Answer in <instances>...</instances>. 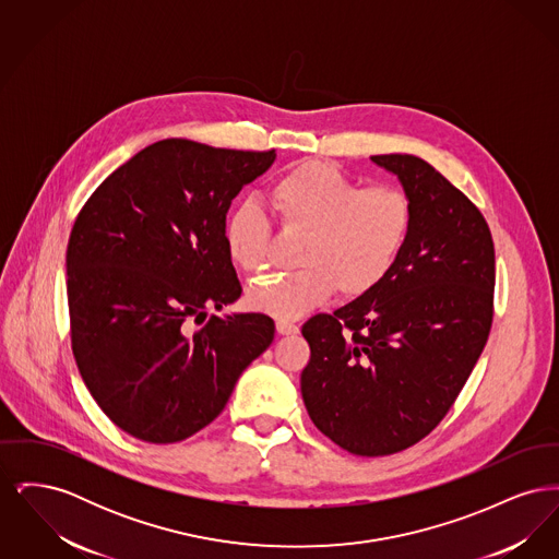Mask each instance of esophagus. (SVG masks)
<instances>
[{
  "label": "esophagus",
  "mask_w": 559,
  "mask_h": 559,
  "mask_svg": "<svg viewBox=\"0 0 559 559\" xmlns=\"http://www.w3.org/2000/svg\"><path fill=\"white\" fill-rule=\"evenodd\" d=\"M276 331L281 335H295L299 331V326L295 322H289V320H276Z\"/></svg>",
  "instance_id": "1"
}]
</instances>
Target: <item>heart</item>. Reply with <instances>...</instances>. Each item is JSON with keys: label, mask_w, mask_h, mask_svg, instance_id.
<instances>
[{"label": "heart", "mask_w": 559, "mask_h": 559, "mask_svg": "<svg viewBox=\"0 0 559 559\" xmlns=\"http://www.w3.org/2000/svg\"><path fill=\"white\" fill-rule=\"evenodd\" d=\"M287 233L306 235L297 249L299 270L255 281L247 304L274 319H297L333 293L356 299L374 292L399 264L415 207L396 185H360L324 160H304L267 190ZM228 260L258 274L267 266L270 224L255 201H240L224 219Z\"/></svg>", "instance_id": "b5f03b06"}]
</instances>
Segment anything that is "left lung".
I'll use <instances>...</instances> for the list:
<instances>
[{
    "mask_svg": "<svg viewBox=\"0 0 559 559\" xmlns=\"http://www.w3.org/2000/svg\"><path fill=\"white\" fill-rule=\"evenodd\" d=\"M413 199L392 274L369 295L301 326L310 419L360 456L404 451L451 411L495 317V245L478 207L427 160L374 155Z\"/></svg>",
    "mask_w": 559,
    "mask_h": 559,
    "instance_id": "left-lung-1",
    "label": "left lung"
}]
</instances>
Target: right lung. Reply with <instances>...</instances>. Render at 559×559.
I'll return each instance as SVG.
<instances>
[{"mask_svg":"<svg viewBox=\"0 0 559 559\" xmlns=\"http://www.w3.org/2000/svg\"><path fill=\"white\" fill-rule=\"evenodd\" d=\"M274 159L167 138L81 207L67 247L71 347L92 399L138 440L210 426L274 340L266 314L205 320L242 292L222 237L228 207Z\"/></svg>","mask_w":559,"mask_h":559,"instance_id":"1","label":"right lung"}]
</instances>
